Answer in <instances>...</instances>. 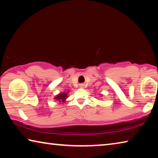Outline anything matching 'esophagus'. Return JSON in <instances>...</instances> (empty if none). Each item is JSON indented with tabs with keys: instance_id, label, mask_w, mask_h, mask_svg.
Masks as SVG:
<instances>
[{
	"instance_id": "esophagus-1",
	"label": "esophagus",
	"mask_w": 158,
	"mask_h": 158,
	"mask_svg": "<svg viewBox=\"0 0 158 158\" xmlns=\"http://www.w3.org/2000/svg\"><path fill=\"white\" fill-rule=\"evenodd\" d=\"M80 85H81V86H84V85H83V84H81Z\"/></svg>"
}]
</instances>
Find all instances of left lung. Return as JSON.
<instances>
[{
    "label": "left lung",
    "instance_id": "obj_1",
    "mask_svg": "<svg viewBox=\"0 0 158 158\" xmlns=\"http://www.w3.org/2000/svg\"><path fill=\"white\" fill-rule=\"evenodd\" d=\"M102 95H101V96H102Z\"/></svg>",
    "mask_w": 158,
    "mask_h": 158
}]
</instances>
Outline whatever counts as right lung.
I'll list each match as a JSON object with an SVG mask.
<instances>
[{"instance_id":"add662e5","label":"right lung","mask_w":158,"mask_h":158,"mask_svg":"<svg viewBox=\"0 0 158 158\" xmlns=\"http://www.w3.org/2000/svg\"><path fill=\"white\" fill-rule=\"evenodd\" d=\"M69 92V90H68V91H63L62 93H58V95H56L54 97V100L55 101H58L59 102H65L66 101L67 98H68V93Z\"/></svg>"}]
</instances>
